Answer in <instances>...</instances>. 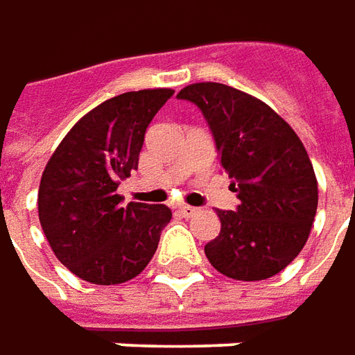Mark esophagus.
Listing matches in <instances>:
<instances>
[{"mask_svg":"<svg viewBox=\"0 0 355 355\" xmlns=\"http://www.w3.org/2000/svg\"><path fill=\"white\" fill-rule=\"evenodd\" d=\"M196 212H198V208H194V206H187V204L178 208V214L184 216V218H192Z\"/></svg>","mask_w":355,"mask_h":355,"instance_id":"1","label":"esophagus"}]
</instances>
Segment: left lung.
<instances>
[{
	"instance_id": "8db88e82",
	"label": "left lung",
	"mask_w": 355,
	"mask_h": 355,
	"mask_svg": "<svg viewBox=\"0 0 355 355\" xmlns=\"http://www.w3.org/2000/svg\"><path fill=\"white\" fill-rule=\"evenodd\" d=\"M177 98L202 112L239 198L236 210H216L222 227L204 245L208 261L236 281L277 275L304 248L318 206L302 141L269 105L226 84H190Z\"/></svg>"
}]
</instances>
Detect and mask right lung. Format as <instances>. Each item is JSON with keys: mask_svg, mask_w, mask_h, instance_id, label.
<instances>
[{"mask_svg": "<svg viewBox=\"0 0 355 355\" xmlns=\"http://www.w3.org/2000/svg\"><path fill=\"white\" fill-rule=\"evenodd\" d=\"M168 88L119 94L94 107L60 141L39 187V220L58 261L94 285L137 277L157 251L171 210L117 194L137 168L145 131Z\"/></svg>", "mask_w": 355, "mask_h": 355, "instance_id": "add662e5", "label": "right lung"}]
</instances>
